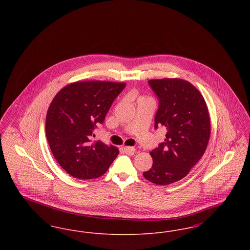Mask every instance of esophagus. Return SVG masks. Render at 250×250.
Listing matches in <instances>:
<instances>
[{"label":"esophagus","mask_w":250,"mask_h":250,"mask_svg":"<svg viewBox=\"0 0 250 250\" xmlns=\"http://www.w3.org/2000/svg\"><path fill=\"white\" fill-rule=\"evenodd\" d=\"M123 149H124L125 153L126 155H134V153H135V151H136V149H135L134 147H130V146H127V147H124Z\"/></svg>","instance_id":"34e87169"}]
</instances>
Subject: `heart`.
I'll list each match as a JSON object with an SVG mask.
<instances>
[{"label": "heart", "instance_id": "obj_1", "mask_svg": "<svg viewBox=\"0 0 250 250\" xmlns=\"http://www.w3.org/2000/svg\"><path fill=\"white\" fill-rule=\"evenodd\" d=\"M143 99H146V97H141L140 100H143Z\"/></svg>", "mask_w": 250, "mask_h": 250}]
</instances>
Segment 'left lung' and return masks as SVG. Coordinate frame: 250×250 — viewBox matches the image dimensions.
<instances>
[{
    "label": "left lung",
    "instance_id": "1",
    "mask_svg": "<svg viewBox=\"0 0 250 250\" xmlns=\"http://www.w3.org/2000/svg\"><path fill=\"white\" fill-rule=\"evenodd\" d=\"M158 98L155 129L163 126L166 138L150 154L153 166L143 172L148 181L166 186L186 177L208 145L211 125L208 108L197 88L180 79L148 82Z\"/></svg>",
    "mask_w": 250,
    "mask_h": 250
}]
</instances>
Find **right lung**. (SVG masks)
<instances>
[{
    "mask_svg": "<svg viewBox=\"0 0 250 250\" xmlns=\"http://www.w3.org/2000/svg\"><path fill=\"white\" fill-rule=\"evenodd\" d=\"M125 85L100 81L74 83L63 87L50 103L47 140L60 166L73 177L102 176L119 154L115 146L101 141L93 143L91 139Z\"/></svg>",
    "mask_w": 250,
    "mask_h": 250,
    "instance_id": "obj_1",
    "label": "right lung"
}]
</instances>
